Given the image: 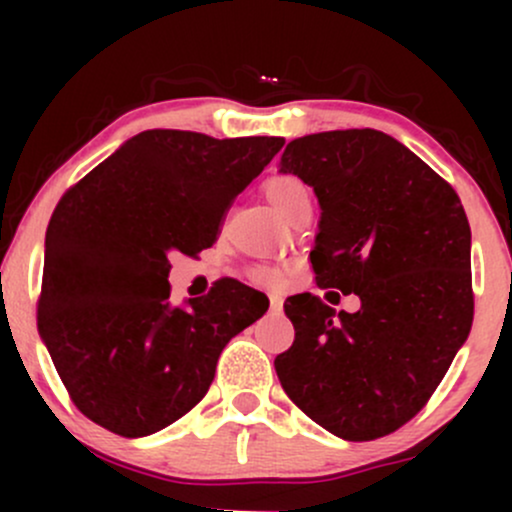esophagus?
Segmentation results:
<instances>
[{"instance_id": "34e87169", "label": "esophagus", "mask_w": 512, "mask_h": 512, "mask_svg": "<svg viewBox=\"0 0 512 512\" xmlns=\"http://www.w3.org/2000/svg\"><path fill=\"white\" fill-rule=\"evenodd\" d=\"M269 305H272L274 313H281V308H284V298H281L279 293H272V296H269Z\"/></svg>"}]
</instances>
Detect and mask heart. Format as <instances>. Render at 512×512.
<instances>
[{
    "instance_id": "b5f03b06",
    "label": "heart",
    "mask_w": 512,
    "mask_h": 512,
    "mask_svg": "<svg viewBox=\"0 0 512 512\" xmlns=\"http://www.w3.org/2000/svg\"><path fill=\"white\" fill-rule=\"evenodd\" d=\"M264 195H267V202L286 219L289 211L296 207L298 199L308 197V187H305L298 178H293V175H279V178H272L264 185ZM279 276L281 269L276 267L255 269V279L264 281V284H274V281H279Z\"/></svg>"
}]
</instances>
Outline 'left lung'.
I'll return each instance as SVG.
<instances>
[{
  "label": "left lung",
  "instance_id": "1",
  "mask_svg": "<svg viewBox=\"0 0 512 512\" xmlns=\"http://www.w3.org/2000/svg\"><path fill=\"white\" fill-rule=\"evenodd\" d=\"M279 173L320 204L317 286L356 293V313L286 298L291 349L274 358L284 392L344 440H373L416 416L472 330V231L460 197L378 129L293 139Z\"/></svg>",
  "mask_w": 512,
  "mask_h": 512
}]
</instances>
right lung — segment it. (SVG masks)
<instances>
[{"mask_svg":"<svg viewBox=\"0 0 512 512\" xmlns=\"http://www.w3.org/2000/svg\"><path fill=\"white\" fill-rule=\"evenodd\" d=\"M281 146L284 137L149 129L60 199L38 332L98 426L144 438L178 421L207 395L223 346L267 313L269 298L236 279L173 305L168 257L209 248L223 211Z\"/></svg>","mask_w":512,"mask_h":512,"instance_id":"add662e5","label":"right lung"}]
</instances>
